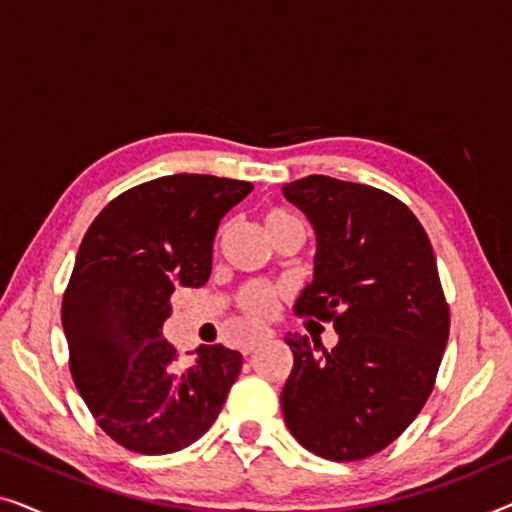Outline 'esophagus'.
I'll use <instances>...</instances> for the list:
<instances>
[{"instance_id": "esophagus-1", "label": "esophagus", "mask_w": 512, "mask_h": 512, "mask_svg": "<svg viewBox=\"0 0 512 512\" xmlns=\"http://www.w3.org/2000/svg\"><path fill=\"white\" fill-rule=\"evenodd\" d=\"M272 338H275V333L268 331V328H263V331H258V333L254 335V338H251V340L247 342V345L242 347V354H244V356L251 354L256 347H261L263 342H268V340H272Z\"/></svg>"}]
</instances>
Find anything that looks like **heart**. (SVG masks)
<instances>
[{
	"label": "heart",
	"mask_w": 512,
	"mask_h": 512,
	"mask_svg": "<svg viewBox=\"0 0 512 512\" xmlns=\"http://www.w3.org/2000/svg\"><path fill=\"white\" fill-rule=\"evenodd\" d=\"M286 216H291V214L279 212V209H275V212H268L265 214V226H272V223L282 221V219H286ZM277 296H279V289H275V286L254 282V284L244 286V291L240 293V305L244 307V312L251 314L254 319H265L275 312Z\"/></svg>",
	"instance_id": "b5f03b06"
}]
</instances>
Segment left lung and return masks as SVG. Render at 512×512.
<instances>
[{
	"label": "left lung",
	"instance_id": "obj_1",
	"mask_svg": "<svg viewBox=\"0 0 512 512\" xmlns=\"http://www.w3.org/2000/svg\"><path fill=\"white\" fill-rule=\"evenodd\" d=\"M282 191L317 235L293 312L338 333L331 352L286 335L284 422L319 457L366 459L408 429L436 382L450 335L436 256L417 216L380 188L310 174Z\"/></svg>",
	"mask_w": 512,
	"mask_h": 512
}]
</instances>
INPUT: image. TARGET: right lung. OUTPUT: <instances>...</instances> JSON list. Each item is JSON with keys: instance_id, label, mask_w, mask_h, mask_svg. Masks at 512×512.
Listing matches in <instances>:
<instances>
[{"instance_id": "1", "label": "right lung", "mask_w": 512, "mask_h": 512, "mask_svg": "<svg viewBox=\"0 0 512 512\" xmlns=\"http://www.w3.org/2000/svg\"><path fill=\"white\" fill-rule=\"evenodd\" d=\"M251 188L170 174L111 200L83 237L62 298L69 370L102 431L132 452L195 443L240 375L242 354L223 345L177 363L163 324L174 289L207 284L219 223Z\"/></svg>"}]
</instances>
